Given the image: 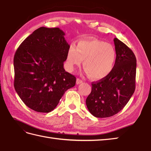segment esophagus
<instances>
[{
	"mask_svg": "<svg viewBox=\"0 0 151 151\" xmlns=\"http://www.w3.org/2000/svg\"><path fill=\"white\" fill-rule=\"evenodd\" d=\"M81 83H82V81L81 79H80V78L76 79V84H81Z\"/></svg>",
	"mask_w": 151,
	"mask_h": 151,
	"instance_id": "esophagus-1",
	"label": "esophagus"
}]
</instances>
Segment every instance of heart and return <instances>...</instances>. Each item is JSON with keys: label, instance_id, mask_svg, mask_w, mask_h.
I'll use <instances>...</instances> for the list:
<instances>
[{"label": "heart", "instance_id": "b5f03b06", "mask_svg": "<svg viewBox=\"0 0 151 151\" xmlns=\"http://www.w3.org/2000/svg\"><path fill=\"white\" fill-rule=\"evenodd\" d=\"M92 79L106 77L116 62V52L113 46L98 40L80 41L75 47L71 45L67 54V67L70 71L81 65Z\"/></svg>", "mask_w": 151, "mask_h": 151}]
</instances>
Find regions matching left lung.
Segmentation results:
<instances>
[{
  "mask_svg": "<svg viewBox=\"0 0 151 151\" xmlns=\"http://www.w3.org/2000/svg\"><path fill=\"white\" fill-rule=\"evenodd\" d=\"M116 62L106 77L91 83V92L86 99L89 112L96 117L113 116L129 101L136 88V58L132 50L114 38Z\"/></svg>",
  "mask_w": 151,
  "mask_h": 151,
  "instance_id": "1",
  "label": "left lung"
}]
</instances>
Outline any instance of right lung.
<instances>
[{
	"mask_svg": "<svg viewBox=\"0 0 151 151\" xmlns=\"http://www.w3.org/2000/svg\"><path fill=\"white\" fill-rule=\"evenodd\" d=\"M59 28L40 27L19 45L14 55V88L28 108L49 113L55 108L76 77L63 62L70 45Z\"/></svg>",
	"mask_w": 151,
	"mask_h": 151,
	"instance_id": "obj_1",
	"label": "right lung"
}]
</instances>
